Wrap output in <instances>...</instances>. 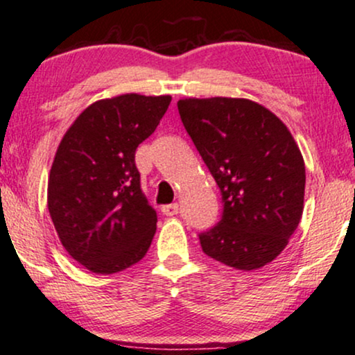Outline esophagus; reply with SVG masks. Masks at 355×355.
I'll use <instances>...</instances> for the list:
<instances>
[{
	"instance_id": "esophagus-1",
	"label": "esophagus",
	"mask_w": 355,
	"mask_h": 355,
	"mask_svg": "<svg viewBox=\"0 0 355 355\" xmlns=\"http://www.w3.org/2000/svg\"><path fill=\"white\" fill-rule=\"evenodd\" d=\"M161 211L164 216H176L179 212V204L174 202V204H168V206H162Z\"/></svg>"
}]
</instances>
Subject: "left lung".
<instances>
[{"mask_svg":"<svg viewBox=\"0 0 355 355\" xmlns=\"http://www.w3.org/2000/svg\"><path fill=\"white\" fill-rule=\"evenodd\" d=\"M178 110L223 194V218L199 234L204 254L237 270L264 268L302 218L299 146L274 112L251 99L184 98Z\"/></svg>","mask_w":355,"mask_h":355,"instance_id":"left-lung-1","label":"left lung"}]
</instances>
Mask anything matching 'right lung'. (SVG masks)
Masks as SVG:
<instances>
[{"mask_svg": "<svg viewBox=\"0 0 355 355\" xmlns=\"http://www.w3.org/2000/svg\"><path fill=\"white\" fill-rule=\"evenodd\" d=\"M171 96L99 99L62 136L48 181V209L66 252L96 274L131 268L148 252L156 211L141 191L135 154Z\"/></svg>", "mask_w": 355, "mask_h": 355, "instance_id": "1", "label": "right lung"}]
</instances>
